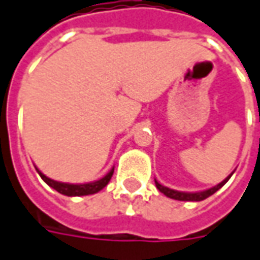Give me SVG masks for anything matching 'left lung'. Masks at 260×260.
Segmentation results:
<instances>
[{"mask_svg":"<svg viewBox=\"0 0 260 260\" xmlns=\"http://www.w3.org/2000/svg\"><path fill=\"white\" fill-rule=\"evenodd\" d=\"M232 175H233V173H232ZM231 176H228V177H226V179H224L222 183L216 184L215 187H210V189H207V190H203V191H196V193H187V191L173 190V189H169V187H166V186H161V184H160L157 180H154V183H156V187H157L158 190L161 191L165 196L170 198V199L183 200V202H200V200L207 199L209 196H212L213 193H216V191L219 190V189L223 186L224 183L231 179Z\"/></svg>","mask_w":260,"mask_h":260,"instance_id":"obj_1","label":"left lung"}]
</instances>
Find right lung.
Wrapping results in <instances>:
<instances>
[{
	"label": "right lung",
	"mask_w": 260,
	"mask_h": 260,
	"mask_svg": "<svg viewBox=\"0 0 260 260\" xmlns=\"http://www.w3.org/2000/svg\"><path fill=\"white\" fill-rule=\"evenodd\" d=\"M37 172H38V175L41 176V179H43L50 187L55 189V190L58 191V193H61V194H66V196H87V194H94V193L100 191L109 184L110 179H111V176L114 173V167H113L103 179H100V180H97V182L93 183H84V184H71V183L55 182L53 179H50V177H47L45 175H43L38 169H37Z\"/></svg>",
	"instance_id": "obj_1"
}]
</instances>
